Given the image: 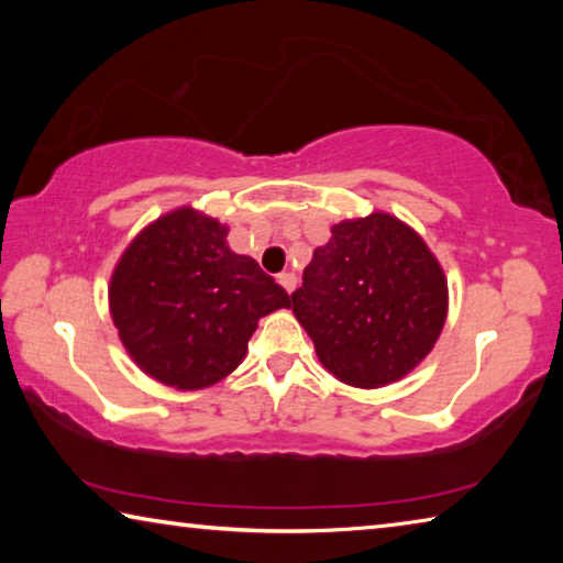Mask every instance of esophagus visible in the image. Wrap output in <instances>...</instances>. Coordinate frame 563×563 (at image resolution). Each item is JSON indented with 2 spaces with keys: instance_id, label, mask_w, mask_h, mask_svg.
<instances>
[{
  "instance_id": "esophagus-1",
  "label": "esophagus",
  "mask_w": 563,
  "mask_h": 563,
  "mask_svg": "<svg viewBox=\"0 0 563 563\" xmlns=\"http://www.w3.org/2000/svg\"><path fill=\"white\" fill-rule=\"evenodd\" d=\"M278 283L283 285L285 292H292V290H295V283H298V278H295V273L285 271V273H278Z\"/></svg>"
}]
</instances>
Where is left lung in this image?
Segmentation results:
<instances>
[{
	"label": "left lung",
	"mask_w": 563,
	"mask_h": 563,
	"mask_svg": "<svg viewBox=\"0 0 563 563\" xmlns=\"http://www.w3.org/2000/svg\"><path fill=\"white\" fill-rule=\"evenodd\" d=\"M290 300L332 375L383 387L405 377L440 338L446 280L412 228L373 213L332 225Z\"/></svg>",
	"instance_id": "8db88e82"
}]
</instances>
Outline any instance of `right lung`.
I'll return each mask as SVG.
<instances>
[{
	"instance_id": "1",
	"label": "right lung",
	"mask_w": 563,
	"mask_h": 563,
	"mask_svg": "<svg viewBox=\"0 0 563 563\" xmlns=\"http://www.w3.org/2000/svg\"><path fill=\"white\" fill-rule=\"evenodd\" d=\"M228 228L194 208L158 218L123 253L109 298L113 325L158 383L201 389L241 365L258 320L290 295L225 243Z\"/></svg>"
}]
</instances>
